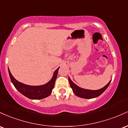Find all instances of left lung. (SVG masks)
<instances>
[{
    "instance_id": "left-lung-1",
    "label": "left lung",
    "mask_w": 128,
    "mask_h": 128,
    "mask_svg": "<svg viewBox=\"0 0 128 128\" xmlns=\"http://www.w3.org/2000/svg\"><path fill=\"white\" fill-rule=\"evenodd\" d=\"M68 80L70 84V86H71L72 90V91L74 92V94H75L77 97H79L80 98L88 99L96 98V97H98L99 96L101 95L103 92L106 90L107 88L109 86V85H110V82H111V80H110L106 85L104 86V87L100 89V90H86V89L82 88L78 86L77 84H76L75 83L72 81L70 77H68Z\"/></svg>"
}]
</instances>
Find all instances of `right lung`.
I'll return each instance as SVG.
<instances>
[{"label": "right lung", "mask_w": 128, "mask_h": 128, "mask_svg": "<svg viewBox=\"0 0 128 128\" xmlns=\"http://www.w3.org/2000/svg\"><path fill=\"white\" fill-rule=\"evenodd\" d=\"M58 69L59 68H57L54 72L52 78L48 83L40 86L28 85V84L19 82L16 79H15L12 76L9 68H8V72H9L11 82L18 92H20L25 97H28V98L32 99V100H40V99L48 97L51 94L52 89L54 88V84H55Z\"/></svg>", "instance_id": "1"}]
</instances>
